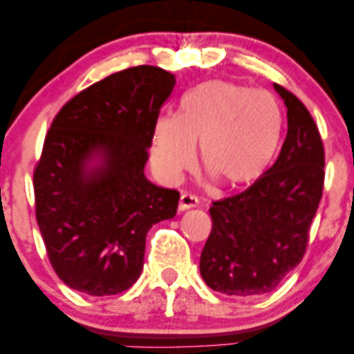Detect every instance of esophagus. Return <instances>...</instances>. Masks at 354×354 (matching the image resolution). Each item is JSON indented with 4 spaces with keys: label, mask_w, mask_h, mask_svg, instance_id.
Masks as SVG:
<instances>
[{
    "label": "esophagus",
    "mask_w": 354,
    "mask_h": 354,
    "mask_svg": "<svg viewBox=\"0 0 354 354\" xmlns=\"http://www.w3.org/2000/svg\"><path fill=\"white\" fill-rule=\"evenodd\" d=\"M198 205H200V200H198L196 194L181 193V196H180V209L181 211L194 208V206H198Z\"/></svg>",
    "instance_id": "1"
}]
</instances>
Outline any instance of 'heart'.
Masks as SVG:
<instances>
[{
    "label": "heart",
    "instance_id": "heart-1",
    "mask_svg": "<svg viewBox=\"0 0 354 354\" xmlns=\"http://www.w3.org/2000/svg\"><path fill=\"white\" fill-rule=\"evenodd\" d=\"M283 133V113L270 93L228 81H208L183 96L176 118L158 121L151 160L168 180L194 165L230 186L261 176L274 158Z\"/></svg>",
    "mask_w": 354,
    "mask_h": 354
}]
</instances>
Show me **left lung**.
<instances>
[{
  "instance_id": "1",
  "label": "left lung",
  "mask_w": 354,
  "mask_h": 354,
  "mask_svg": "<svg viewBox=\"0 0 354 354\" xmlns=\"http://www.w3.org/2000/svg\"><path fill=\"white\" fill-rule=\"evenodd\" d=\"M288 108V133L276 163L250 188L213 201V228L200 271L211 290L230 296L273 291L306 253L324 185V148L306 106L274 84Z\"/></svg>"
}]
</instances>
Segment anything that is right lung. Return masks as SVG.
<instances>
[{
  "label": "right lung",
  "mask_w": 354,
  "mask_h": 354,
  "mask_svg": "<svg viewBox=\"0 0 354 354\" xmlns=\"http://www.w3.org/2000/svg\"><path fill=\"white\" fill-rule=\"evenodd\" d=\"M174 83L148 64L118 71L68 101L48 129L33 174L36 221L53 270L71 290L109 296L131 288L149 228L176 214L180 193L145 176Z\"/></svg>",
  "instance_id": "add662e5"
}]
</instances>
